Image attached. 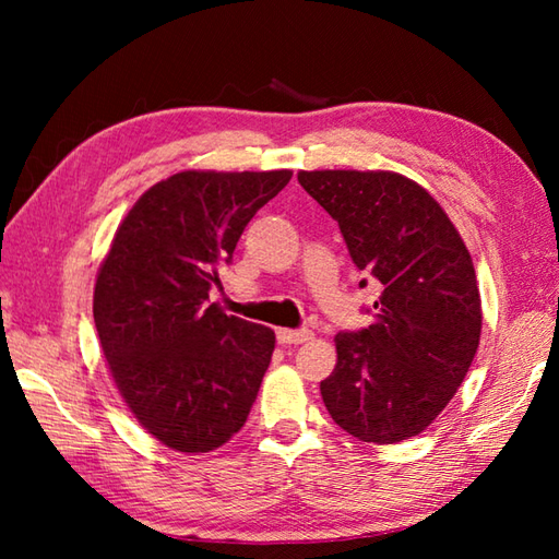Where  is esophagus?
<instances>
[{
	"mask_svg": "<svg viewBox=\"0 0 559 559\" xmlns=\"http://www.w3.org/2000/svg\"><path fill=\"white\" fill-rule=\"evenodd\" d=\"M278 343L283 346H298V343H305L312 338L310 329H278Z\"/></svg>",
	"mask_w": 559,
	"mask_h": 559,
	"instance_id": "34e87169",
	"label": "esophagus"
}]
</instances>
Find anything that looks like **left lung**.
<instances>
[{
	"label": "left lung",
	"mask_w": 559,
	"mask_h": 559,
	"mask_svg": "<svg viewBox=\"0 0 559 559\" xmlns=\"http://www.w3.org/2000/svg\"><path fill=\"white\" fill-rule=\"evenodd\" d=\"M338 223L353 264L377 281L372 324L336 334L338 362L319 389L331 418L374 444L415 437L444 411L480 341V293L442 206L396 173H300ZM360 281V288L367 286Z\"/></svg>",
	"instance_id": "left-lung-1"
}]
</instances>
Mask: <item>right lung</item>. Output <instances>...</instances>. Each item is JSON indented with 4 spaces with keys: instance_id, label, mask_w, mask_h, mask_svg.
<instances>
[{
    "instance_id": "obj_1",
    "label": "right lung",
    "mask_w": 559,
    "mask_h": 559,
    "mask_svg": "<svg viewBox=\"0 0 559 559\" xmlns=\"http://www.w3.org/2000/svg\"><path fill=\"white\" fill-rule=\"evenodd\" d=\"M290 170L177 173L127 213L105 257L93 319L117 389L165 447L199 454L240 430L273 331L209 302L218 269Z\"/></svg>"
}]
</instances>
